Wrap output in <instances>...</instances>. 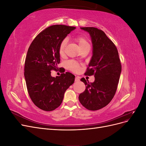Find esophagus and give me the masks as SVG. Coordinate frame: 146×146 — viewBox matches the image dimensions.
Segmentation results:
<instances>
[{
  "mask_svg": "<svg viewBox=\"0 0 146 146\" xmlns=\"http://www.w3.org/2000/svg\"><path fill=\"white\" fill-rule=\"evenodd\" d=\"M79 81H80V78H79V77H77L75 78V82H79Z\"/></svg>",
  "mask_w": 146,
  "mask_h": 146,
  "instance_id": "obj_1",
  "label": "esophagus"
}]
</instances>
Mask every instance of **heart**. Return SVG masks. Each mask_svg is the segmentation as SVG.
Wrapping results in <instances>:
<instances>
[{"instance_id":"1","label":"heart","mask_w":146,"mask_h":146,"mask_svg":"<svg viewBox=\"0 0 146 146\" xmlns=\"http://www.w3.org/2000/svg\"><path fill=\"white\" fill-rule=\"evenodd\" d=\"M74 39L75 41L78 43V45L81 50L86 47H90V43L88 41V39L83 35H77ZM66 44H67V39H63L61 41L58 47V54L61 56H63L64 55ZM68 68L71 71L76 72L80 69V65L75 61L71 60L68 63Z\"/></svg>"}]
</instances>
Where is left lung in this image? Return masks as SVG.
<instances>
[{"label":"left lung","instance_id":"8db88e82","mask_svg":"<svg viewBox=\"0 0 146 146\" xmlns=\"http://www.w3.org/2000/svg\"><path fill=\"white\" fill-rule=\"evenodd\" d=\"M90 34L93 55L85 76H93L91 83L85 78L81 81L86 86L78 99L86 109L96 111L107 106L115 95L122 66L116 46L102 30L95 27H81Z\"/></svg>","mask_w":146,"mask_h":146}]
</instances>
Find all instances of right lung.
Masks as SVG:
<instances>
[{"instance_id": "1", "label": "right lung", "mask_w": 146, "mask_h": 146, "mask_svg": "<svg viewBox=\"0 0 146 146\" xmlns=\"http://www.w3.org/2000/svg\"><path fill=\"white\" fill-rule=\"evenodd\" d=\"M76 29L65 25L50 26L39 33L29 48L25 60L24 77L31 100L37 107L46 111L58 108L66 90L74 83L70 72L55 78L51 70L58 69V47L61 41Z\"/></svg>"}]
</instances>
